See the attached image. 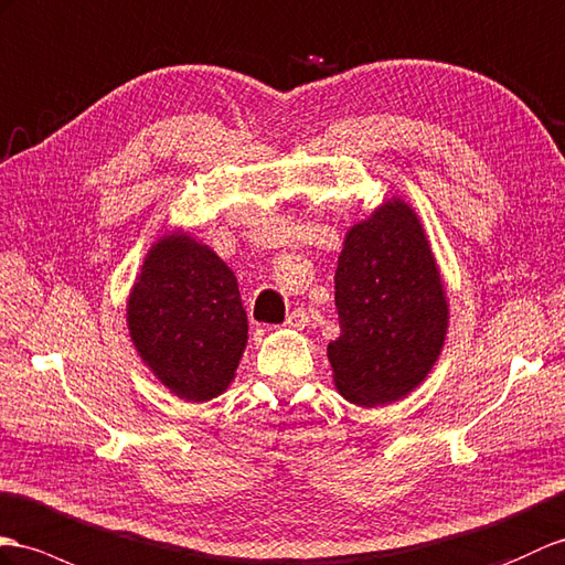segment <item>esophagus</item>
<instances>
[{
    "label": "esophagus",
    "instance_id": "obj_1",
    "mask_svg": "<svg viewBox=\"0 0 565 565\" xmlns=\"http://www.w3.org/2000/svg\"><path fill=\"white\" fill-rule=\"evenodd\" d=\"M307 326H309V313L305 309H295L285 321V328H292V330H305Z\"/></svg>",
    "mask_w": 565,
    "mask_h": 565
}]
</instances>
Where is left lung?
Instances as JSON below:
<instances>
[{
	"mask_svg": "<svg viewBox=\"0 0 565 565\" xmlns=\"http://www.w3.org/2000/svg\"><path fill=\"white\" fill-rule=\"evenodd\" d=\"M340 338L328 342L348 403L403 401L429 376L448 333V297L419 215L391 196L354 223L335 270Z\"/></svg>",
	"mask_w": 565,
	"mask_h": 565,
	"instance_id": "obj_1",
	"label": "left lung"
}]
</instances>
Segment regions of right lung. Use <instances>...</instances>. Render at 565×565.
I'll return each instance as SVG.
<instances>
[{
  "label": "right lung",
  "mask_w": 565,
  "mask_h": 565,
  "mask_svg": "<svg viewBox=\"0 0 565 565\" xmlns=\"http://www.w3.org/2000/svg\"><path fill=\"white\" fill-rule=\"evenodd\" d=\"M127 328L141 362L186 403L225 393L249 340L235 273L182 227L150 244L127 299Z\"/></svg>",
  "instance_id": "obj_1"
}]
</instances>
